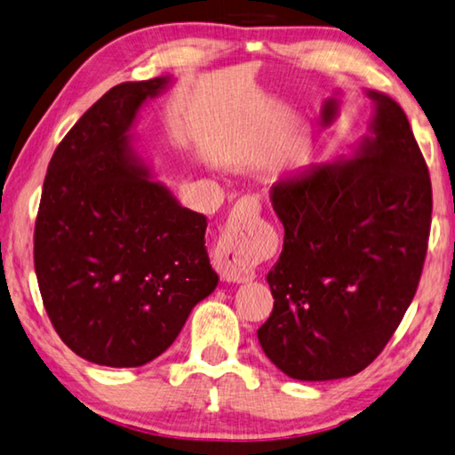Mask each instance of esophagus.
<instances>
[{
	"mask_svg": "<svg viewBox=\"0 0 455 455\" xmlns=\"http://www.w3.org/2000/svg\"><path fill=\"white\" fill-rule=\"evenodd\" d=\"M259 201L256 197H243L235 204L232 215L228 220L226 232L221 234L218 248H215L213 266L220 272L223 282L242 284L254 276V270L245 258V237L243 229L248 223L258 220Z\"/></svg>",
	"mask_w": 455,
	"mask_h": 455,
	"instance_id": "obj_1",
	"label": "esophagus"
}]
</instances>
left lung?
Returning <instances> with one entry per match:
<instances>
[{
	"mask_svg": "<svg viewBox=\"0 0 455 455\" xmlns=\"http://www.w3.org/2000/svg\"><path fill=\"white\" fill-rule=\"evenodd\" d=\"M369 132L329 165L274 185L284 245L266 282L264 353L298 381L353 377L377 359L419 284L431 181L403 108L379 91Z\"/></svg>",
	"mask_w": 455,
	"mask_h": 455,
	"instance_id": "8db88e82",
	"label": "left lung"
}]
</instances>
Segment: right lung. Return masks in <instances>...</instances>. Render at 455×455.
<instances>
[{
    "label": "right lung",
    "mask_w": 455,
    "mask_h": 455,
    "mask_svg": "<svg viewBox=\"0 0 455 455\" xmlns=\"http://www.w3.org/2000/svg\"><path fill=\"white\" fill-rule=\"evenodd\" d=\"M173 78L124 82L52 155L34 232L40 294L60 339L104 367H140L173 345L218 286L207 218L179 204L137 151L147 100Z\"/></svg>",
    "instance_id": "add662e5"
}]
</instances>
